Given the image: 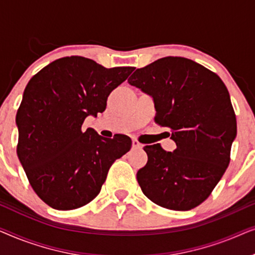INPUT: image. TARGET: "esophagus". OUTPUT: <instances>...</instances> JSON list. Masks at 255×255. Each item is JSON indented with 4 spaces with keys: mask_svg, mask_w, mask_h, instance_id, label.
Returning <instances> with one entry per match:
<instances>
[{
    "mask_svg": "<svg viewBox=\"0 0 255 255\" xmlns=\"http://www.w3.org/2000/svg\"><path fill=\"white\" fill-rule=\"evenodd\" d=\"M132 147H133V148H140L141 144L137 140V139H133V140H132Z\"/></svg>",
    "mask_w": 255,
    "mask_h": 255,
    "instance_id": "obj_1",
    "label": "esophagus"
}]
</instances>
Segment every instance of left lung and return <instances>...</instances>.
<instances>
[{
    "instance_id": "left-lung-1",
    "label": "left lung",
    "mask_w": 255,
    "mask_h": 255,
    "mask_svg": "<svg viewBox=\"0 0 255 255\" xmlns=\"http://www.w3.org/2000/svg\"><path fill=\"white\" fill-rule=\"evenodd\" d=\"M153 97L155 123L176 144L167 152L147 145L137 180L145 196L170 210L187 211L210 196L230 163L237 121L228 88L216 73L190 59H158L128 78Z\"/></svg>"
}]
</instances>
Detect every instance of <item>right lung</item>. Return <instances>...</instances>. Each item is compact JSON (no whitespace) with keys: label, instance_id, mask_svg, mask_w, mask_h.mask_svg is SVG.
<instances>
[{"label":"right lung","instance_id":"add662e5","mask_svg":"<svg viewBox=\"0 0 255 255\" xmlns=\"http://www.w3.org/2000/svg\"><path fill=\"white\" fill-rule=\"evenodd\" d=\"M133 67L106 68L92 59H58L32 76L16 115L17 155L41 201L73 210L95 198L115 160L130 151L125 134L103 138L82 130L107 107L110 93Z\"/></svg>","mask_w":255,"mask_h":255}]
</instances>
